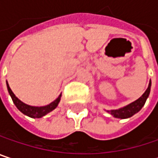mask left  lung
<instances>
[{"instance_id": "obj_1", "label": "left lung", "mask_w": 158, "mask_h": 158, "mask_svg": "<svg viewBox=\"0 0 158 158\" xmlns=\"http://www.w3.org/2000/svg\"><path fill=\"white\" fill-rule=\"evenodd\" d=\"M150 89H151V80L149 82L148 88L146 89L144 93L143 94L139 99H137L134 102H132V103H130V104H128V105H126V106H124L123 108H120L118 110H107V111L109 113H110L113 117H115V118L127 119V118L132 117L134 114L137 113L139 110H141L143 108V106L144 105V103L146 102V99L149 96Z\"/></svg>"}]
</instances>
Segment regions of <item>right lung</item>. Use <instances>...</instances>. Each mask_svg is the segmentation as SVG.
<instances>
[{
  "label": "right lung",
  "instance_id": "1",
  "mask_svg": "<svg viewBox=\"0 0 158 158\" xmlns=\"http://www.w3.org/2000/svg\"><path fill=\"white\" fill-rule=\"evenodd\" d=\"M7 89L9 91L10 96L12 97V100L14 102V103L15 104L17 109L20 110L21 112H23V114L31 117V118H41L43 116H45L46 114H48V112L52 111L56 108V106L58 105L59 102H60V98H61V94L57 97V99H56L54 102H52L50 104L46 105V106H41V107H35V106H30L27 105L25 103H23V102H21L15 95V93L12 91L8 82H7Z\"/></svg>",
  "mask_w": 158,
  "mask_h": 158
}]
</instances>
